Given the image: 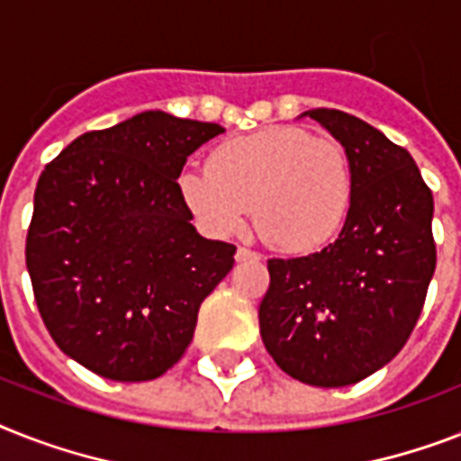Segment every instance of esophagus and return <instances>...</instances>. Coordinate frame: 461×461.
Returning <instances> with one entry per match:
<instances>
[{
  "label": "esophagus",
  "mask_w": 461,
  "mask_h": 461,
  "mask_svg": "<svg viewBox=\"0 0 461 461\" xmlns=\"http://www.w3.org/2000/svg\"><path fill=\"white\" fill-rule=\"evenodd\" d=\"M237 260H239V263H246V260H260V253L246 249V246H239V249H237Z\"/></svg>",
  "instance_id": "obj_1"
}]
</instances>
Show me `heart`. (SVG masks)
Returning a JSON list of instances; mask_svg holds the SVG:
<instances>
[{"label": "heart", "mask_w": 461, "mask_h": 461, "mask_svg": "<svg viewBox=\"0 0 461 461\" xmlns=\"http://www.w3.org/2000/svg\"><path fill=\"white\" fill-rule=\"evenodd\" d=\"M177 192L212 237L239 234L256 205L265 241L284 253H312L343 230L355 177L334 137L276 125L215 146L208 167L179 175Z\"/></svg>", "instance_id": "heart-1"}]
</instances>
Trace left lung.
<instances>
[{"mask_svg":"<svg viewBox=\"0 0 461 461\" xmlns=\"http://www.w3.org/2000/svg\"><path fill=\"white\" fill-rule=\"evenodd\" d=\"M303 115L348 151L353 205L334 243L267 260L260 336L294 379L350 386L388 365L421 315L436 269L433 194L407 149L369 122L336 108Z\"/></svg>","mask_w":461,"mask_h":461,"instance_id":"8db88e82","label":"left lung"}]
</instances>
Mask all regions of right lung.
<instances>
[{
    "label": "right lung",
    "instance_id": "1",
    "mask_svg": "<svg viewBox=\"0 0 461 461\" xmlns=\"http://www.w3.org/2000/svg\"><path fill=\"white\" fill-rule=\"evenodd\" d=\"M222 132L144 111L80 134L40 175L25 239L32 294L56 346L89 372L158 379L192 343L237 246L198 234L177 177Z\"/></svg>",
    "mask_w": 461,
    "mask_h": 461
}]
</instances>
